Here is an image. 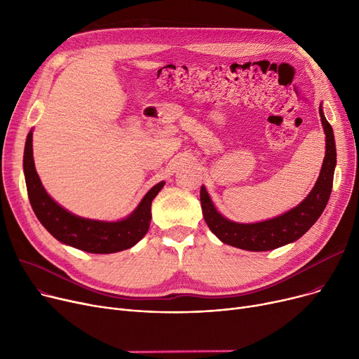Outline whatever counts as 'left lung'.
<instances>
[{"mask_svg":"<svg viewBox=\"0 0 359 359\" xmlns=\"http://www.w3.org/2000/svg\"><path fill=\"white\" fill-rule=\"evenodd\" d=\"M318 111L326 132V156L322 172H320L313 191L294 210L273 219L256 224H238L224 218L215 210L205 187H201V205L205 222L222 243L250 252L273 250L298 240L322 215L332 192L336 165V145L333 129L326 121L322 107L318 109Z\"/></svg>","mask_w":359,"mask_h":359,"instance_id":"left-lung-1","label":"left lung"}]
</instances>
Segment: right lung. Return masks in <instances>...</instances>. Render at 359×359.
<instances>
[{
  "mask_svg": "<svg viewBox=\"0 0 359 359\" xmlns=\"http://www.w3.org/2000/svg\"><path fill=\"white\" fill-rule=\"evenodd\" d=\"M23 168L30 205L43 227L68 246L99 255L116 253L135 246L149 229L151 202L164 186V182H160L151 187L128 218L116 222L94 221L72 215L46 194L34 168L32 130L26 140Z\"/></svg>",
  "mask_w": 359,
  "mask_h": 359,
  "instance_id": "1",
  "label": "right lung"
}]
</instances>
